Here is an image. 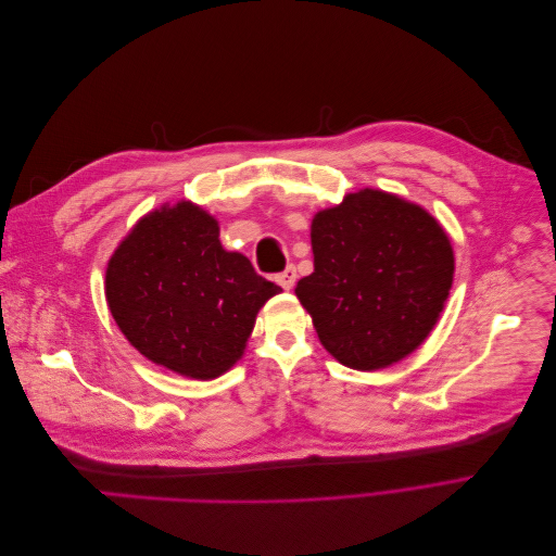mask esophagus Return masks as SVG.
Returning <instances> with one entry per match:
<instances>
[{
    "mask_svg": "<svg viewBox=\"0 0 556 556\" xmlns=\"http://www.w3.org/2000/svg\"><path fill=\"white\" fill-rule=\"evenodd\" d=\"M276 282L280 285L282 290H292L294 282H296V268H294V266L285 268V271H280V274L276 276Z\"/></svg>",
    "mask_w": 556,
    "mask_h": 556,
    "instance_id": "obj_1",
    "label": "esophagus"
}]
</instances>
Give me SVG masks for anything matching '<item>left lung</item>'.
Returning a JSON list of instances; mask_svg holds the SVG:
<instances>
[{
    "label": "left lung",
    "mask_w": 556,
    "mask_h": 556,
    "mask_svg": "<svg viewBox=\"0 0 556 556\" xmlns=\"http://www.w3.org/2000/svg\"><path fill=\"white\" fill-rule=\"evenodd\" d=\"M311 245L315 268L294 294L331 357L378 371L425 343L454 276L452 243L431 213L366 188L315 213Z\"/></svg>",
    "instance_id": "1"
}]
</instances>
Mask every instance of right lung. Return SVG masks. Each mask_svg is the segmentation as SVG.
Instances as JSON below:
<instances>
[{"mask_svg":"<svg viewBox=\"0 0 556 556\" xmlns=\"http://www.w3.org/2000/svg\"><path fill=\"white\" fill-rule=\"evenodd\" d=\"M280 288L227 252L220 227L192 201L150 211L106 266L109 311L143 357L213 380L243 357L260 308Z\"/></svg>","mask_w":556,"mask_h":556,"instance_id":"right-lung-1","label":"right lung"}]
</instances>
